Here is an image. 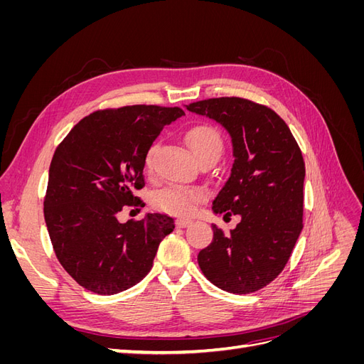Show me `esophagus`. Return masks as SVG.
<instances>
[{"mask_svg":"<svg viewBox=\"0 0 364 364\" xmlns=\"http://www.w3.org/2000/svg\"><path fill=\"white\" fill-rule=\"evenodd\" d=\"M193 223V220H190V218H178L176 220V226L178 228H186V226H190Z\"/></svg>","mask_w":364,"mask_h":364,"instance_id":"34e87169","label":"esophagus"}]
</instances>
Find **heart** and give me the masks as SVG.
Instances as JSON below:
<instances>
[{"label": "heart", "instance_id": "b5f03b06", "mask_svg": "<svg viewBox=\"0 0 364 364\" xmlns=\"http://www.w3.org/2000/svg\"><path fill=\"white\" fill-rule=\"evenodd\" d=\"M185 139L193 151L196 159H200L208 155L222 156L223 138L220 132L211 124H197L185 134ZM156 144H153L144 158V165L149 170L153 164ZM205 200V191L197 186H181L171 185L155 193L151 199L153 206L159 211L174 214V215H188L197 205Z\"/></svg>", "mask_w": 364, "mask_h": 364}]
</instances>
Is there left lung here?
Segmentation results:
<instances>
[{
    "label": "left lung",
    "mask_w": 364,
    "mask_h": 364,
    "mask_svg": "<svg viewBox=\"0 0 364 364\" xmlns=\"http://www.w3.org/2000/svg\"><path fill=\"white\" fill-rule=\"evenodd\" d=\"M186 109L215 119L230 135L234 164L213 211L241 217L229 234L213 225L214 238L197 261L218 289L253 293L284 270L302 230V151L285 121L267 106L220 97Z\"/></svg>",
    "instance_id": "8db88e82"
}]
</instances>
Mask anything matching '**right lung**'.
<instances>
[{"mask_svg": "<svg viewBox=\"0 0 364 364\" xmlns=\"http://www.w3.org/2000/svg\"><path fill=\"white\" fill-rule=\"evenodd\" d=\"M181 107L124 106L85 117L54 151L43 215L54 253L70 277L97 294L134 287L174 229L165 214L118 222L124 206H142L144 158Z\"/></svg>", "mask_w": 364, "mask_h": 364, "instance_id": "add662e5", "label": "right lung"}]
</instances>
